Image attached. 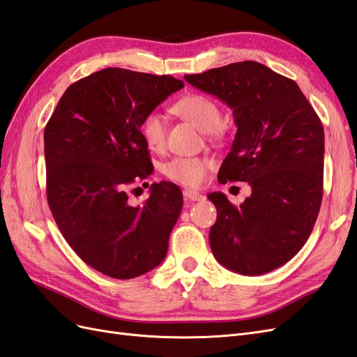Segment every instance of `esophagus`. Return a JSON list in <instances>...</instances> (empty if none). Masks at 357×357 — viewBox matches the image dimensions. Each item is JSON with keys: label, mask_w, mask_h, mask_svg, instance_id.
I'll use <instances>...</instances> for the list:
<instances>
[{"label": "esophagus", "mask_w": 357, "mask_h": 357, "mask_svg": "<svg viewBox=\"0 0 357 357\" xmlns=\"http://www.w3.org/2000/svg\"><path fill=\"white\" fill-rule=\"evenodd\" d=\"M184 197H185L187 200H191V202H200V200H205V196L200 195L199 191H196V190H191V188L184 190Z\"/></svg>", "instance_id": "34e87169"}]
</instances>
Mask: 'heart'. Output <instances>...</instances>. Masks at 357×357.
<instances>
[{
	"mask_svg": "<svg viewBox=\"0 0 357 357\" xmlns=\"http://www.w3.org/2000/svg\"><path fill=\"white\" fill-rule=\"evenodd\" d=\"M173 112L182 119L191 122L203 133L211 137H221L224 127L220 124L221 110L212 98L202 94H190L182 97L173 106ZM142 136L145 144L152 151H161L166 146L167 127L166 121L160 114L152 112L142 122ZM212 167V161L200 157H175L167 161L162 172L165 175L178 184L196 187L205 178L206 172Z\"/></svg>",
	"mask_w": 357,
	"mask_h": 357,
	"instance_id": "heart-1",
	"label": "heart"
}]
</instances>
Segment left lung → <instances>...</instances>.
<instances>
[{"mask_svg":"<svg viewBox=\"0 0 357 357\" xmlns=\"http://www.w3.org/2000/svg\"><path fill=\"white\" fill-rule=\"evenodd\" d=\"M190 85L224 101L238 127L218 181L248 182L239 206L222 192L209 243L220 264L241 275H263L293 259L308 241L323 197L324 131L294 80L256 61L200 75Z\"/></svg>","mask_w":357,"mask_h":357,"instance_id":"8db88e82","label":"left lung"}]
</instances>
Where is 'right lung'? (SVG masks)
Wrapping results in <instances>:
<instances>
[{
	"mask_svg": "<svg viewBox=\"0 0 357 357\" xmlns=\"http://www.w3.org/2000/svg\"><path fill=\"white\" fill-rule=\"evenodd\" d=\"M184 86L172 76L109 67L67 88L45 128L47 203L59 231L88 266L136 278L165 260L182 192L151 185L142 206L127 188L152 172L142 122Z\"/></svg>",
	"mask_w": 357,
	"mask_h": 357,
	"instance_id": "right-lung-1",
	"label": "right lung"
}]
</instances>
